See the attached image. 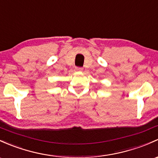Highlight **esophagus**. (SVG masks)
Listing matches in <instances>:
<instances>
[{
    "instance_id": "obj_1",
    "label": "esophagus",
    "mask_w": 158,
    "mask_h": 158,
    "mask_svg": "<svg viewBox=\"0 0 158 158\" xmlns=\"http://www.w3.org/2000/svg\"><path fill=\"white\" fill-rule=\"evenodd\" d=\"M75 70L77 71V72H81V71L83 70V68H81V67H76L75 68Z\"/></svg>"
}]
</instances>
